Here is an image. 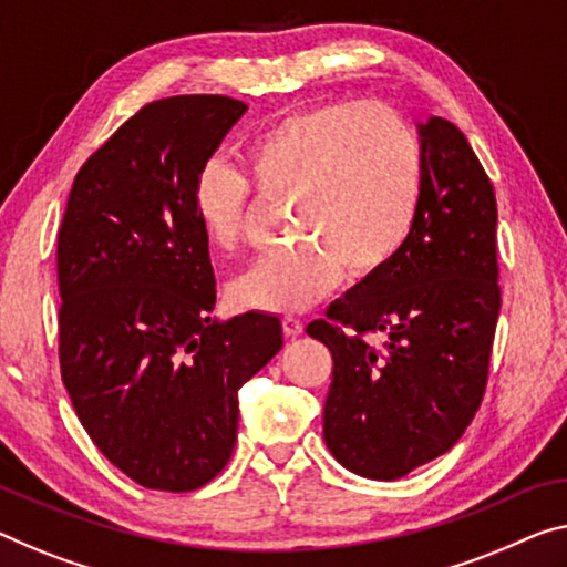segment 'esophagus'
<instances>
[{"mask_svg":"<svg viewBox=\"0 0 567 567\" xmlns=\"http://www.w3.org/2000/svg\"><path fill=\"white\" fill-rule=\"evenodd\" d=\"M281 324H284V334L286 337H299L301 332H303V324H301V319H296V317H284V321H281Z\"/></svg>","mask_w":567,"mask_h":567,"instance_id":"1","label":"esophagus"}]
</instances>
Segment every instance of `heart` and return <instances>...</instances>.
Instances as JSON below:
<instances>
[{
  "label": "heart",
  "instance_id": "b5f03b06",
  "mask_svg": "<svg viewBox=\"0 0 567 567\" xmlns=\"http://www.w3.org/2000/svg\"><path fill=\"white\" fill-rule=\"evenodd\" d=\"M248 179L220 159L197 172L193 205L215 248L238 246L260 199L291 203L299 246L250 266L230 286L243 309L293 313L334 289L342 271L378 274L411 238L423 193L413 128L382 103H327L289 113L243 150Z\"/></svg>",
  "mask_w": 567,
  "mask_h": 567
}]
</instances>
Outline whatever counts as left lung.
<instances>
[{
	"label": "left lung",
	"mask_w": 567,
	"mask_h": 567,
	"mask_svg": "<svg viewBox=\"0 0 567 567\" xmlns=\"http://www.w3.org/2000/svg\"><path fill=\"white\" fill-rule=\"evenodd\" d=\"M417 134L423 193L411 238L307 327L334 360L327 449L378 482L411 474L464 435L499 317L492 182L451 121L431 116ZM364 331L385 333L386 347L372 351Z\"/></svg>",
	"instance_id": "obj_1"
}]
</instances>
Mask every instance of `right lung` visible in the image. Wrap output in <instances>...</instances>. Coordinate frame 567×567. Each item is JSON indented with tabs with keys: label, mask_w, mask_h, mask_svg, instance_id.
Instances as JSON below:
<instances>
[{
	"label": "right lung",
	"mask_w": 567,
	"mask_h": 567,
	"mask_svg": "<svg viewBox=\"0 0 567 567\" xmlns=\"http://www.w3.org/2000/svg\"><path fill=\"white\" fill-rule=\"evenodd\" d=\"M248 106L172 95L75 174L58 235L60 372L91 441L146 489L193 492L238 439V390L284 347L278 317L213 319L193 189Z\"/></svg>",
	"instance_id": "right-lung-1"
}]
</instances>
